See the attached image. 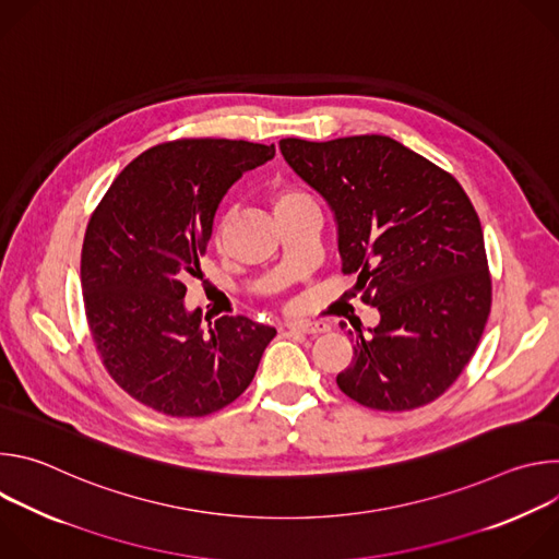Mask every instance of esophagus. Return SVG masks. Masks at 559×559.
Returning a JSON list of instances; mask_svg holds the SVG:
<instances>
[{
    "mask_svg": "<svg viewBox=\"0 0 559 559\" xmlns=\"http://www.w3.org/2000/svg\"><path fill=\"white\" fill-rule=\"evenodd\" d=\"M287 328L296 334H325L330 330L328 323H316V321H296V323H287Z\"/></svg>",
    "mask_w": 559,
    "mask_h": 559,
    "instance_id": "esophagus-1",
    "label": "esophagus"
}]
</instances>
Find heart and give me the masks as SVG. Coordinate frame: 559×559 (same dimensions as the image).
<instances>
[{"instance_id":"heart-1","label":"heart","mask_w":559,"mask_h":559,"mask_svg":"<svg viewBox=\"0 0 559 559\" xmlns=\"http://www.w3.org/2000/svg\"><path fill=\"white\" fill-rule=\"evenodd\" d=\"M302 203H309V197L294 190V188H278L274 194H272V210L274 214L283 212V210H289V207H296V205H302Z\"/></svg>"}]
</instances>
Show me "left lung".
<instances>
[{"mask_svg":"<svg viewBox=\"0 0 559 559\" xmlns=\"http://www.w3.org/2000/svg\"><path fill=\"white\" fill-rule=\"evenodd\" d=\"M278 147L328 201L343 272L358 274L354 289L380 313L369 336L356 330L341 391L378 412L436 401L466 367L491 311L483 225L466 192L382 134L281 139Z\"/></svg>","mask_w":559,"mask_h":559,"instance_id":"1","label":"left lung"}]
</instances>
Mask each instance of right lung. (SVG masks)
Here are the masks:
<instances>
[{"label":"right lung","instance_id":"add662e5","mask_svg":"<svg viewBox=\"0 0 559 559\" xmlns=\"http://www.w3.org/2000/svg\"><path fill=\"white\" fill-rule=\"evenodd\" d=\"M276 147L181 139L139 154L95 210L82 250V289L108 373L141 405L177 418L214 414L241 395L276 330L248 316L201 325L186 276L212 238L216 210Z\"/></svg>","mask_w":559,"mask_h":559}]
</instances>
